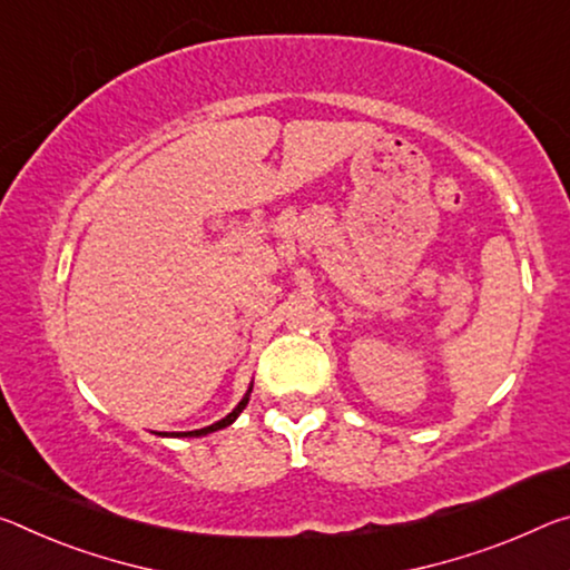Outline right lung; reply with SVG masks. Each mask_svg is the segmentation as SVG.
Returning a JSON list of instances; mask_svg holds the SVG:
<instances>
[{
  "label": "right lung",
  "instance_id": "1",
  "mask_svg": "<svg viewBox=\"0 0 570 570\" xmlns=\"http://www.w3.org/2000/svg\"><path fill=\"white\" fill-rule=\"evenodd\" d=\"M248 393H250V391H248ZM246 403H248V395H246V399H243V401H240V403L236 405V409H233V413H228V415H225V419H223V421H218V423H213V426H207V429H200V431H187V433H177V436H205V433H213V431H218V429H225V426H230V423L238 419V413H240L243 409H246Z\"/></svg>",
  "mask_w": 570,
  "mask_h": 570
}]
</instances>
